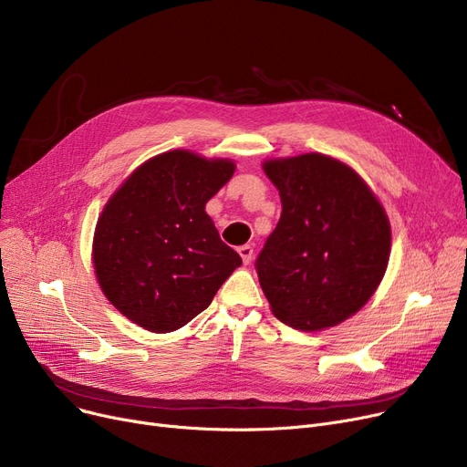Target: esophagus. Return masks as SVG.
I'll return each mask as SVG.
<instances>
[{"instance_id":"obj_1","label":"esophagus","mask_w":467,"mask_h":467,"mask_svg":"<svg viewBox=\"0 0 467 467\" xmlns=\"http://www.w3.org/2000/svg\"><path fill=\"white\" fill-rule=\"evenodd\" d=\"M238 254H240L242 261L248 265V263L252 261V257H254V248L250 246V244H246V246H240V248H238Z\"/></svg>"}]
</instances>
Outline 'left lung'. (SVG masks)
I'll return each mask as SVG.
<instances>
[{
  "label": "left lung",
  "mask_w": 467,
  "mask_h": 467,
  "mask_svg": "<svg viewBox=\"0 0 467 467\" xmlns=\"http://www.w3.org/2000/svg\"><path fill=\"white\" fill-rule=\"evenodd\" d=\"M282 215L255 261L273 314L303 331L333 327L377 291L389 259V221L356 171L322 153L263 164Z\"/></svg>",
  "instance_id": "1"
}]
</instances>
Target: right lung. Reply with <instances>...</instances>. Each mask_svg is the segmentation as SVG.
<instances>
[{"mask_svg": "<svg viewBox=\"0 0 467 467\" xmlns=\"http://www.w3.org/2000/svg\"><path fill=\"white\" fill-rule=\"evenodd\" d=\"M233 174V161L168 151L136 168L106 204L94 233L96 278L140 327H183L242 265L204 212Z\"/></svg>", "mask_w": 467, "mask_h": 467, "instance_id": "add662e5", "label": "right lung"}]
</instances>
